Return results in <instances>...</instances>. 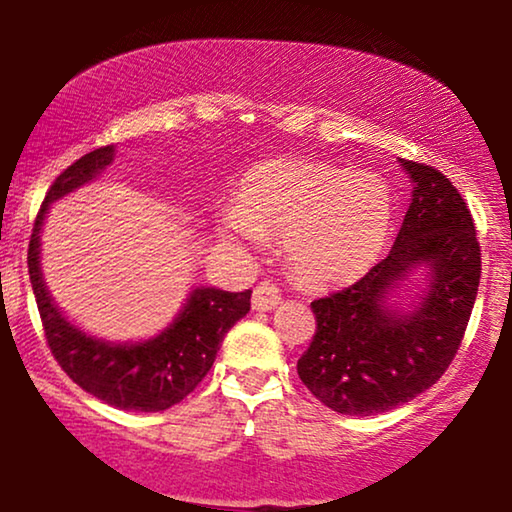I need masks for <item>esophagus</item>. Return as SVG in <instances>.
Instances as JSON below:
<instances>
[{
  "mask_svg": "<svg viewBox=\"0 0 512 512\" xmlns=\"http://www.w3.org/2000/svg\"><path fill=\"white\" fill-rule=\"evenodd\" d=\"M279 300H282V293H279L277 286L270 282H263L254 289V296H251V307H254L256 312H270L279 305Z\"/></svg>",
  "mask_w": 512,
  "mask_h": 512,
  "instance_id": "34e87169",
  "label": "esophagus"
}]
</instances>
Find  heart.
Instances as JSON below:
<instances>
[{"label":"heart","mask_w":512,"mask_h":512,"mask_svg":"<svg viewBox=\"0 0 512 512\" xmlns=\"http://www.w3.org/2000/svg\"><path fill=\"white\" fill-rule=\"evenodd\" d=\"M394 200L380 174L310 160H268L244 174L219 219L228 247L258 251L282 233L293 275L312 286L359 277L387 244Z\"/></svg>","instance_id":"1"}]
</instances>
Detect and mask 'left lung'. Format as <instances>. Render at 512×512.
<instances>
[{"label": "left lung", "mask_w": 512, "mask_h": 512, "mask_svg": "<svg viewBox=\"0 0 512 512\" xmlns=\"http://www.w3.org/2000/svg\"><path fill=\"white\" fill-rule=\"evenodd\" d=\"M410 207L384 261L312 303L317 333L298 375L326 408L370 417L436 384L464 338L480 284V244L466 202L429 165L398 160Z\"/></svg>", "instance_id": "obj_1"}]
</instances>
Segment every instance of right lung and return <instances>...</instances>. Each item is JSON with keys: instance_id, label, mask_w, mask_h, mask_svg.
Listing matches in <instances>:
<instances>
[{"instance_id": "right-lung-1", "label": "right lung", "mask_w": 512, "mask_h": 512, "mask_svg": "<svg viewBox=\"0 0 512 512\" xmlns=\"http://www.w3.org/2000/svg\"><path fill=\"white\" fill-rule=\"evenodd\" d=\"M116 146H102L69 165L53 181L34 223L27 268L48 347L62 370L83 391L130 412H160L184 401L202 382L223 338L251 307V291L230 293L216 286H193L177 317L144 340L97 338L58 307L41 270V233L53 202L93 184L114 163Z\"/></svg>"}]
</instances>
